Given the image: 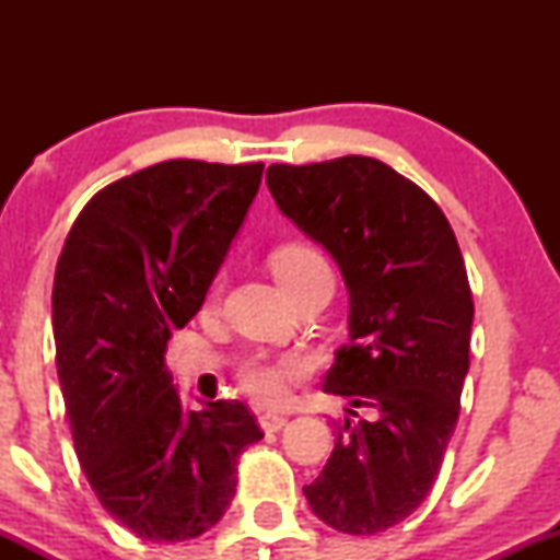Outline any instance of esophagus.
Wrapping results in <instances>:
<instances>
[{"label":"esophagus","mask_w":560,"mask_h":560,"mask_svg":"<svg viewBox=\"0 0 560 560\" xmlns=\"http://www.w3.org/2000/svg\"><path fill=\"white\" fill-rule=\"evenodd\" d=\"M287 427L284 416H276V413H262L260 416V429L262 432H279V429Z\"/></svg>","instance_id":"34e87169"}]
</instances>
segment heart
<instances>
[{
    "instance_id": "obj_1",
    "label": "heart",
    "mask_w": 560,
    "mask_h": 560,
    "mask_svg": "<svg viewBox=\"0 0 560 560\" xmlns=\"http://www.w3.org/2000/svg\"><path fill=\"white\" fill-rule=\"evenodd\" d=\"M273 276L284 289H292L311 273L329 268L313 247L307 244H284L271 258ZM305 376V361L300 355L253 358L242 365V387L260 405H281L289 397L292 384Z\"/></svg>"
}]
</instances>
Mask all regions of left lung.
Returning <instances> with one entry per match:
<instances>
[{"label": "left lung", "instance_id": "obj_1", "mask_svg": "<svg viewBox=\"0 0 560 560\" xmlns=\"http://www.w3.org/2000/svg\"><path fill=\"white\" fill-rule=\"evenodd\" d=\"M266 184L350 294V345L324 382L347 416L302 492L334 529L376 535L423 503L458 423L474 324L464 255L434 199L376 158L271 165Z\"/></svg>", "mask_w": 560, "mask_h": 560}]
</instances>
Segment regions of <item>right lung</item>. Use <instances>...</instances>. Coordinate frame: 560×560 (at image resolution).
<instances>
[{"instance_id":"add662e5","label":"right lung","mask_w":560,"mask_h":560,"mask_svg":"<svg viewBox=\"0 0 560 560\" xmlns=\"http://www.w3.org/2000/svg\"><path fill=\"white\" fill-rule=\"evenodd\" d=\"M262 163L165 160L75 218L55 271V363L75 455L102 508L152 542L199 537L262 440L240 400L184 410L165 350L202 307L240 234Z\"/></svg>"}]
</instances>
